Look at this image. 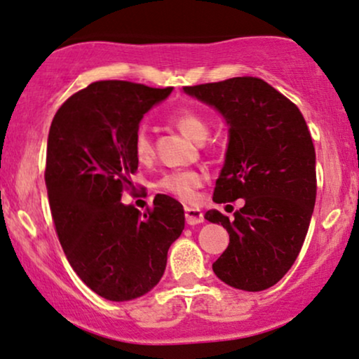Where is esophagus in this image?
I'll list each match as a JSON object with an SVG mask.
<instances>
[{
	"label": "esophagus",
	"mask_w": 359,
	"mask_h": 359,
	"mask_svg": "<svg viewBox=\"0 0 359 359\" xmlns=\"http://www.w3.org/2000/svg\"><path fill=\"white\" fill-rule=\"evenodd\" d=\"M185 221L189 226H196V224L204 222V214L201 209H194V207H185Z\"/></svg>",
	"instance_id": "34e87169"
}]
</instances>
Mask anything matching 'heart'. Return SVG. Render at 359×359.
Listing matches in <instances>:
<instances>
[{"label":"heart","instance_id":"heart-1","mask_svg":"<svg viewBox=\"0 0 359 359\" xmlns=\"http://www.w3.org/2000/svg\"><path fill=\"white\" fill-rule=\"evenodd\" d=\"M172 123L194 142H202L209 135V123L198 111L184 109L172 115ZM133 152L138 161H149L152 157V142L149 133L140 128L133 138ZM204 184V174L201 170H174L168 172L157 182V187L168 196L177 197L182 202H194L197 198V189Z\"/></svg>","mask_w":359,"mask_h":359}]
</instances>
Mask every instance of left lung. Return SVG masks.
Here are the masks:
<instances>
[{"label":"left lung","mask_w":359,"mask_h":359,"mask_svg":"<svg viewBox=\"0 0 359 359\" xmlns=\"http://www.w3.org/2000/svg\"><path fill=\"white\" fill-rule=\"evenodd\" d=\"M229 123V145L215 180L217 204L244 198L234 219L207 210L222 224L229 245L212 264L215 276L243 291H264L299 256L316 202V152L299 109L264 80L236 76L184 86Z\"/></svg>","instance_id":"1"}]
</instances>
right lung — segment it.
I'll list each match as a JSON object with an SVG mask.
<instances>
[{"label":"right lung","instance_id":"obj_1","mask_svg":"<svg viewBox=\"0 0 359 359\" xmlns=\"http://www.w3.org/2000/svg\"><path fill=\"white\" fill-rule=\"evenodd\" d=\"M172 92L122 80L73 93L51 122L45 182L55 231L79 278L109 301L144 296L161 280L184 231V207L157 194L144 214L120 202L135 192L133 138L142 116Z\"/></svg>","mask_w":359,"mask_h":359}]
</instances>
